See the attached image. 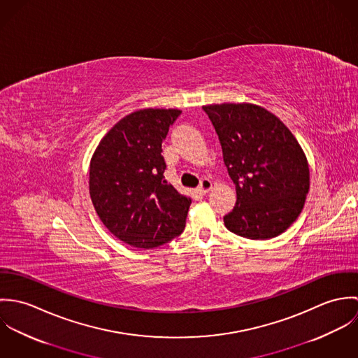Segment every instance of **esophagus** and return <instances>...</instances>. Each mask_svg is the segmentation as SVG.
<instances>
[{"mask_svg":"<svg viewBox=\"0 0 358 358\" xmlns=\"http://www.w3.org/2000/svg\"><path fill=\"white\" fill-rule=\"evenodd\" d=\"M210 189H212V182H210L209 179H203L197 190H199L201 194H206Z\"/></svg>","mask_w":358,"mask_h":358,"instance_id":"esophagus-1","label":"esophagus"}]
</instances>
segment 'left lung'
<instances>
[{"label":"left lung","mask_w":358,"mask_h":358,"mask_svg":"<svg viewBox=\"0 0 358 358\" xmlns=\"http://www.w3.org/2000/svg\"><path fill=\"white\" fill-rule=\"evenodd\" d=\"M203 108L237 192L224 226L250 240L280 236L301 215L310 189L308 162L299 142L278 117L254 103Z\"/></svg>","instance_id":"left-lung-1"}]
</instances>
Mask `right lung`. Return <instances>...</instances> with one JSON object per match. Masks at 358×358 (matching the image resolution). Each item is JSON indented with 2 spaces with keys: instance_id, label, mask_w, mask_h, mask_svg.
Instances as JSON below:
<instances>
[{
  "instance_id": "1",
  "label": "right lung",
  "mask_w": 358,
  "mask_h": 358,
  "mask_svg": "<svg viewBox=\"0 0 358 358\" xmlns=\"http://www.w3.org/2000/svg\"><path fill=\"white\" fill-rule=\"evenodd\" d=\"M179 108H142L121 118L90 164V196L107 230L143 250L179 236L192 199L164 179L162 143Z\"/></svg>"
}]
</instances>
